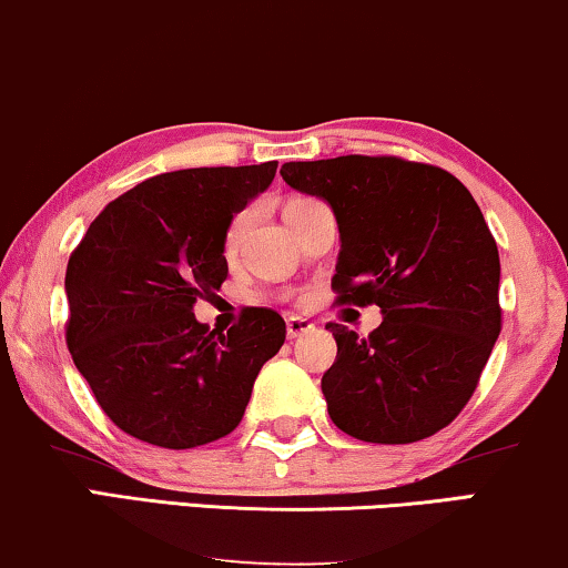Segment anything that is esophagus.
Here are the masks:
<instances>
[{"label":"esophagus","instance_id":"34e87169","mask_svg":"<svg viewBox=\"0 0 568 568\" xmlns=\"http://www.w3.org/2000/svg\"><path fill=\"white\" fill-rule=\"evenodd\" d=\"M312 331H315V325L307 323V320H302V317L286 320V335H290V341L302 338V335H307Z\"/></svg>","mask_w":568,"mask_h":568}]
</instances>
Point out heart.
I'll return each instance as SVG.
<instances>
[{"label": "heart", "instance_id": "b5f03b06", "mask_svg": "<svg viewBox=\"0 0 568 568\" xmlns=\"http://www.w3.org/2000/svg\"><path fill=\"white\" fill-rule=\"evenodd\" d=\"M302 202H307V200H294V202H290V207H286V210L297 207V204H302ZM251 217H253V212L251 210H243V212H237L233 220H230L227 233H225V253H227V256H233V253L241 248L243 237H245V233H248V227H251Z\"/></svg>", "mask_w": 568, "mask_h": 568}]
</instances>
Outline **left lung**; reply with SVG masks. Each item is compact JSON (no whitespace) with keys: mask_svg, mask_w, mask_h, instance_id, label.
Segmentation results:
<instances>
[{"mask_svg":"<svg viewBox=\"0 0 568 568\" xmlns=\"http://www.w3.org/2000/svg\"><path fill=\"white\" fill-rule=\"evenodd\" d=\"M282 176L338 220V302L384 315L368 338L325 325L338 343L323 376L331 420L389 446L443 430L503 331L499 253L479 204L448 171L397 155L292 161Z\"/></svg>","mask_w":568,"mask_h":568,"instance_id":"obj_1","label":"left lung"}]
</instances>
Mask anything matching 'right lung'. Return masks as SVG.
I'll list each match as a JSON object with an SVG mask.
<instances>
[{
  "label": "right lung",
  "instance_id": "right-lung-1",
  "mask_svg": "<svg viewBox=\"0 0 568 568\" xmlns=\"http://www.w3.org/2000/svg\"><path fill=\"white\" fill-rule=\"evenodd\" d=\"M276 166L145 179L106 204L71 253L65 343L104 415L133 438L174 450L225 438L284 345L286 323L268 307H245L227 333L194 317L227 278L230 220Z\"/></svg>",
  "mask_w": 568,
  "mask_h": 568
}]
</instances>
